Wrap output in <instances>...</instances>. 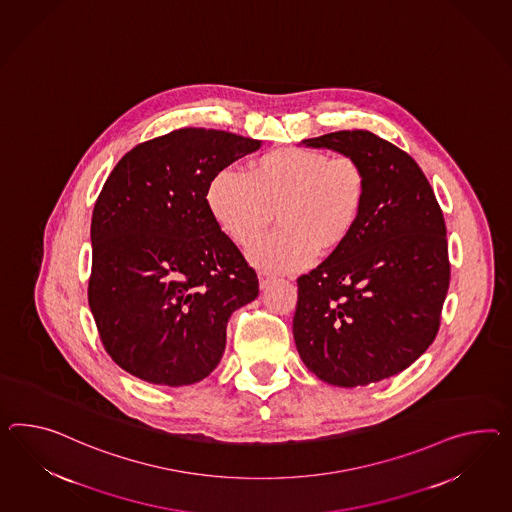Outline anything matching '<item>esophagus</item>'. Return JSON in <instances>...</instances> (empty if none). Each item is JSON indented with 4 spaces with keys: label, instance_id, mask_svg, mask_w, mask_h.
Wrapping results in <instances>:
<instances>
[{
    "label": "esophagus",
    "instance_id": "esophagus-1",
    "mask_svg": "<svg viewBox=\"0 0 512 512\" xmlns=\"http://www.w3.org/2000/svg\"><path fill=\"white\" fill-rule=\"evenodd\" d=\"M271 282H273V276L267 275V273H260V288H267Z\"/></svg>",
    "mask_w": 512,
    "mask_h": 512
}]
</instances>
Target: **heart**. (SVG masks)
<instances>
[{
	"label": "heart",
	"instance_id": "1",
	"mask_svg": "<svg viewBox=\"0 0 512 512\" xmlns=\"http://www.w3.org/2000/svg\"><path fill=\"white\" fill-rule=\"evenodd\" d=\"M367 178L347 156L310 148H276L250 165V174L224 167L211 176L206 204L224 236L247 247L275 221L282 230L250 247L265 271H302L338 252L364 215Z\"/></svg>",
	"mask_w": 512,
	"mask_h": 512
}]
</instances>
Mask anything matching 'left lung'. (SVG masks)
Returning a JSON list of instances; mask_svg holds the SVG:
<instances>
[{"instance_id": "left-lung-1", "label": "left lung", "mask_w": 512, "mask_h": 512, "mask_svg": "<svg viewBox=\"0 0 512 512\" xmlns=\"http://www.w3.org/2000/svg\"><path fill=\"white\" fill-rule=\"evenodd\" d=\"M306 146L353 158L367 178L347 245L299 276L293 338L315 377L343 388L394 377L433 343L449 288L446 223L418 163L366 130Z\"/></svg>"}]
</instances>
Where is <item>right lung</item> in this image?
<instances>
[{
    "label": "right lung",
    "mask_w": 512,
    "mask_h": 512,
    "mask_svg": "<svg viewBox=\"0 0 512 512\" xmlns=\"http://www.w3.org/2000/svg\"><path fill=\"white\" fill-rule=\"evenodd\" d=\"M262 141L182 128L137 145L109 174L91 223V306L117 366L159 386L206 379L226 323L258 276L213 221L211 176Z\"/></svg>",
    "instance_id": "right-lung-1"
}]
</instances>
